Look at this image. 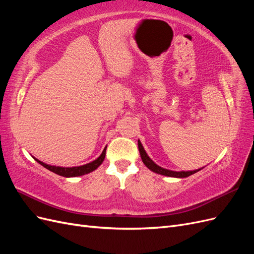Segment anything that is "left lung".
Masks as SVG:
<instances>
[{
  "label": "left lung",
  "instance_id": "1",
  "mask_svg": "<svg viewBox=\"0 0 254 254\" xmlns=\"http://www.w3.org/2000/svg\"><path fill=\"white\" fill-rule=\"evenodd\" d=\"M137 146H139V150H140V155L142 158L143 163L147 166L150 171H152L153 173H157L160 175H163V176H168V177H175V178H187V177L193 175L197 172H199L201 170V168H199V170H195V171H190V172H174V171H170V170H166V168L161 167L159 165H157L153 161L148 157L147 153H146L142 143L140 142V140H137Z\"/></svg>",
  "mask_w": 254,
  "mask_h": 254
}]
</instances>
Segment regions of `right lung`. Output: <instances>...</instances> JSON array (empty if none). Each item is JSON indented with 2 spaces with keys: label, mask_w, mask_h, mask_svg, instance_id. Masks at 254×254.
<instances>
[{
  "label": "right lung",
  "mask_w": 254,
  "mask_h": 254,
  "mask_svg": "<svg viewBox=\"0 0 254 254\" xmlns=\"http://www.w3.org/2000/svg\"><path fill=\"white\" fill-rule=\"evenodd\" d=\"M106 148L107 146L104 148L102 155L99 156L96 160L92 161V162L88 163V164H84L81 166H75V167H61V166H54V165H49L47 163H43L41 162L40 160H38L36 158H34L38 163L41 164L43 167L47 168V170L55 173L59 176H63V177H66V178H70V177H78V176H82V175H86L89 174L91 172L95 171L96 168L103 163V161L105 159L106 156Z\"/></svg>",
  "instance_id": "add662e5"
}]
</instances>
